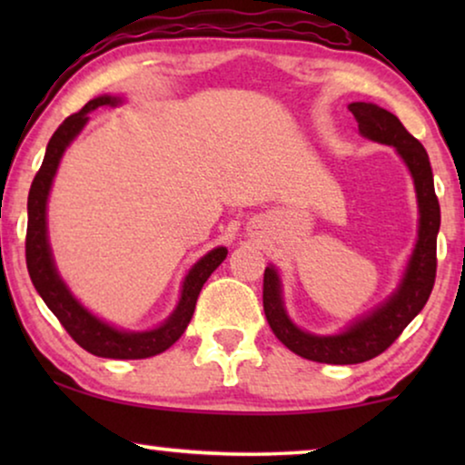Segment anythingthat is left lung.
Returning a JSON list of instances; mask_svg holds the SVG:
<instances>
[{
  "label": "left lung",
  "instance_id": "left-lung-1",
  "mask_svg": "<svg viewBox=\"0 0 465 465\" xmlns=\"http://www.w3.org/2000/svg\"><path fill=\"white\" fill-rule=\"evenodd\" d=\"M349 112L358 120L361 137L393 145L409 167L417 193L419 228L415 250L411 253L398 288L383 302H379L368 313L355 317L345 330L336 334H313L298 328L285 311L282 279L277 269L272 264L266 266L262 302L271 330L290 351L304 360L322 361V364H360L383 353L425 307L436 279V237L440 231V205L434 193V175H431L428 152L404 129V124L383 107L355 101V104H349Z\"/></svg>",
  "mask_w": 465,
  "mask_h": 465
}]
</instances>
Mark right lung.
I'll return each instance as SVG.
<instances>
[{
	"instance_id": "add662e5",
	"label": "right lung",
	"mask_w": 465,
	"mask_h": 465,
	"mask_svg": "<svg viewBox=\"0 0 465 465\" xmlns=\"http://www.w3.org/2000/svg\"><path fill=\"white\" fill-rule=\"evenodd\" d=\"M120 97H112V94H101L97 99H91L82 107L78 114L63 120V124L54 131L46 145V154H44V163L40 171L34 177L31 183L29 199H27V241H25V256H27V271L31 282H34L37 294L46 302V307L56 315L61 326L67 330L69 336L78 342L82 349L88 353L97 355V358H110V360H143L158 355L173 345V342L183 334L188 328L190 320H193L196 298L201 294V288L205 285L209 275L224 262L228 250L226 247H215V250L207 252L188 275L183 277L182 294L177 301V307L173 309L167 320L161 326L152 330H123L118 326H112L91 313L78 298L72 294L67 283L63 282L59 271H56L53 250L48 243V224H46V207H48V194L53 188V180L59 169V163L69 143L80 135L88 123V114L97 110L101 105H114L120 104Z\"/></svg>"
}]
</instances>
